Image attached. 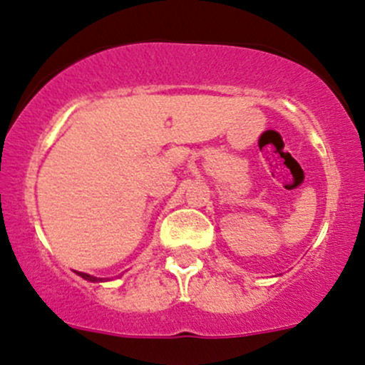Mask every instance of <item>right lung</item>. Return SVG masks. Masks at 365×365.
Masks as SVG:
<instances>
[{
    "mask_svg": "<svg viewBox=\"0 0 365 365\" xmlns=\"http://www.w3.org/2000/svg\"><path fill=\"white\" fill-rule=\"evenodd\" d=\"M78 274H80L81 278H85V280H88V282H103V280H101V278L91 277V274H87V272H78Z\"/></svg>",
    "mask_w": 365,
    "mask_h": 365,
    "instance_id": "1",
    "label": "right lung"
}]
</instances>
